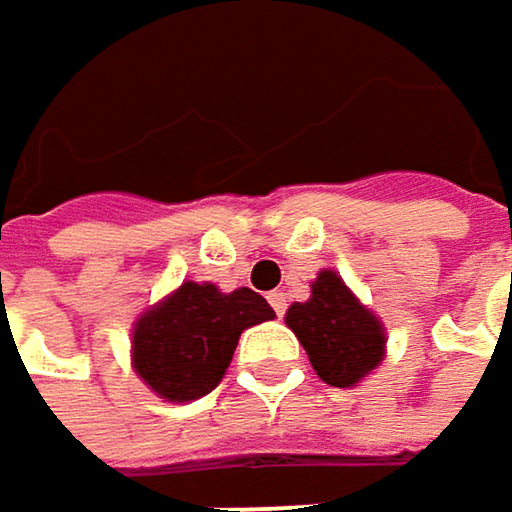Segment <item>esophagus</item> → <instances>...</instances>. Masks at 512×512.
I'll return each mask as SVG.
<instances>
[{"instance_id":"34e87169","label":"esophagus","mask_w":512,"mask_h":512,"mask_svg":"<svg viewBox=\"0 0 512 512\" xmlns=\"http://www.w3.org/2000/svg\"><path fill=\"white\" fill-rule=\"evenodd\" d=\"M266 299H269V304H272V310H275L278 316H284V310H287V296H284L281 290H272V293H269Z\"/></svg>"}]
</instances>
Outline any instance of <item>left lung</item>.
I'll list each match as a JSON object with an SVG mask.
<instances>
[{
  "label": "left lung",
  "instance_id": "obj_1",
  "mask_svg": "<svg viewBox=\"0 0 512 512\" xmlns=\"http://www.w3.org/2000/svg\"><path fill=\"white\" fill-rule=\"evenodd\" d=\"M287 328L299 337L316 375L331 387H357L387 357V328L334 272L322 269L310 281V299L293 302Z\"/></svg>",
  "mask_w": 512,
  "mask_h": 512
}]
</instances>
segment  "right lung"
Instances as JSON below:
<instances>
[{"instance_id": "right-lung-1", "label": "right lung", "mask_w": 512, "mask_h": 512, "mask_svg": "<svg viewBox=\"0 0 512 512\" xmlns=\"http://www.w3.org/2000/svg\"><path fill=\"white\" fill-rule=\"evenodd\" d=\"M275 319L249 287L222 293L210 281H184L149 304L131 328V369L163 401H196L225 375L240 334Z\"/></svg>"}]
</instances>
